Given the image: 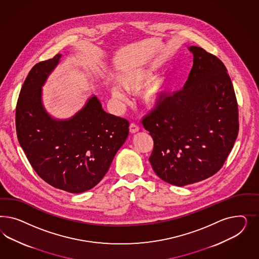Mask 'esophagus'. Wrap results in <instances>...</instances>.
Returning <instances> with one entry per match:
<instances>
[{"label":"esophagus","instance_id":"esophagus-1","mask_svg":"<svg viewBox=\"0 0 259 259\" xmlns=\"http://www.w3.org/2000/svg\"><path fill=\"white\" fill-rule=\"evenodd\" d=\"M129 130H130L131 133H137L140 130V127H139V125H137L136 123L132 122L129 126Z\"/></svg>","mask_w":259,"mask_h":259}]
</instances>
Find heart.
Instances as JSON below:
<instances>
[{"mask_svg":"<svg viewBox=\"0 0 259 259\" xmlns=\"http://www.w3.org/2000/svg\"><path fill=\"white\" fill-rule=\"evenodd\" d=\"M157 70V67L154 64L135 67L118 78V84L126 92H137L149 83L156 76ZM168 87L169 82L165 78H158L152 80L141 94L143 104L147 107L156 106L163 99ZM112 94L118 100L124 99V95L118 89H114Z\"/></svg>","mask_w":259,"mask_h":259,"instance_id":"heart-1","label":"heart"}]
</instances>
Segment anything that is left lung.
<instances>
[{
    "label": "left lung",
    "instance_id": "1",
    "mask_svg": "<svg viewBox=\"0 0 259 259\" xmlns=\"http://www.w3.org/2000/svg\"><path fill=\"white\" fill-rule=\"evenodd\" d=\"M189 49L194 63L184 87L164 97L141 120L154 141L153 170L176 186L219 172L239 129L237 101L224 63L201 47Z\"/></svg>",
    "mask_w": 259,
    "mask_h": 259
}]
</instances>
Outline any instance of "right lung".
Segmentation results:
<instances>
[{
  "label": "right lung",
  "instance_id": "1",
  "mask_svg": "<svg viewBox=\"0 0 259 259\" xmlns=\"http://www.w3.org/2000/svg\"><path fill=\"white\" fill-rule=\"evenodd\" d=\"M61 54L32 67L16 106L18 141L40 179L79 194L96 186L108 171L129 134V121L108 114L94 96L70 119L51 118L41 103V85Z\"/></svg>",
  "mask_w": 259,
  "mask_h": 259
}]
</instances>
